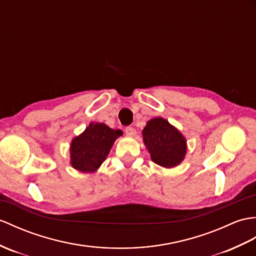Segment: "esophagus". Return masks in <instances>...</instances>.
Returning <instances> with one entry per match:
<instances>
[{
    "mask_svg": "<svg viewBox=\"0 0 256 256\" xmlns=\"http://www.w3.org/2000/svg\"><path fill=\"white\" fill-rule=\"evenodd\" d=\"M126 134L128 136H134L136 134V130L132 126H126Z\"/></svg>",
    "mask_w": 256,
    "mask_h": 256,
    "instance_id": "esophagus-1",
    "label": "esophagus"
}]
</instances>
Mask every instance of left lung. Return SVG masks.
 Masks as SVG:
<instances>
[{"label": "left lung", "mask_w": 256, "mask_h": 256, "mask_svg": "<svg viewBox=\"0 0 256 256\" xmlns=\"http://www.w3.org/2000/svg\"><path fill=\"white\" fill-rule=\"evenodd\" d=\"M144 142L152 160L166 168L179 164L186 152V142L182 134L162 118L148 121L142 130Z\"/></svg>", "instance_id": "1"}]
</instances>
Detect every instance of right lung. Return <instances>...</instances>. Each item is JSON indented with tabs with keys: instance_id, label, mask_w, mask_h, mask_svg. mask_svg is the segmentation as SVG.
<instances>
[{
	"instance_id": "right-lung-1",
	"label": "right lung",
	"mask_w": 256,
	"mask_h": 256,
	"mask_svg": "<svg viewBox=\"0 0 256 256\" xmlns=\"http://www.w3.org/2000/svg\"><path fill=\"white\" fill-rule=\"evenodd\" d=\"M120 130H112L104 123H92L85 132L70 144V164L82 172H94L104 162Z\"/></svg>"
}]
</instances>
